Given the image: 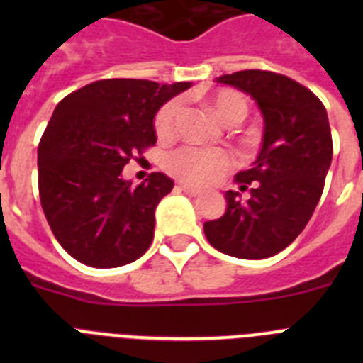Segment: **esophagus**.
Listing matches in <instances>:
<instances>
[{
	"mask_svg": "<svg viewBox=\"0 0 363 363\" xmlns=\"http://www.w3.org/2000/svg\"><path fill=\"white\" fill-rule=\"evenodd\" d=\"M176 189H178V191H182V192H185V194H189V196H200V194H201L200 189L192 187V185H187V184H178V185H176Z\"/></svg>",
	"mask_w": 363,
	"mask_h": 363,
	"instance_id": "1",
	"label": "esophagus"
}]
</instances>
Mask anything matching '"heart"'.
<instances>
[{
	"mask_svg": "<svg viewBox=\"0 0 363 363\" xmlns=\"http://www.w3.org/2000/svg\"><path fill=\"white\" fill-rule=\"evenodd\" d=\"M216 116L223 121H238L245 116L247 101L233 91H220L209 99ZM179 114V101L172 99L160 108L154 127L160 138L172 136L176 120ZM230 154L223 149H201V147H184L167 158V169L182 182L203 185L214 182L230 167Z\"/></svg>",
	"mask_w": 363,
	"mask_h": 363,
	"instance_id": "obj_1",
	"label": "heart"
}]
</instances>
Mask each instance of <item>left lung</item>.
I'll list each match as a JSON object with an SVG mask.
<instances>
[{
  "label": "left lung",
  "instance_id": "8db88e82",
  "mask_svg": "<svg viewBox=\"0 0 363 363\" xmlns=\"http://www.w3.org/2000/svg\"><path fill=\"white\" fill-rule=\"evenodd\" d=\"M216 83L251 96L264 118L256 160L236 174L242 200L227 191L225 214L205 221L211 245L223 255L262 259L296 240L322 196L333 160V138L323 104L294 79L267 70L223 74Z\"/></svg>",
  "mask_w": 363,
  "mask_h": 363
}]
</instances>
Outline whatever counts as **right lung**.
Returning <instances> with one entry per match:
<instances>
[{"instance_id":"obj_1","label":"right lung","mask_w":363,"mask_h":363,"mask_svg":"<svg viewBox=\"0 0 363 363\" xmlns=\"http://www.w3.org/2000/svg\"><path fill=\"white\" fill-rule=\"evenodd\" d=\"M191 82L99 79L56 105L38 149L41 207L60 245L98 269L149 249L154 211L174 187L163 172L133 185L123 167L156 143L154 118Z\"/></svg>"}]
</instances>
